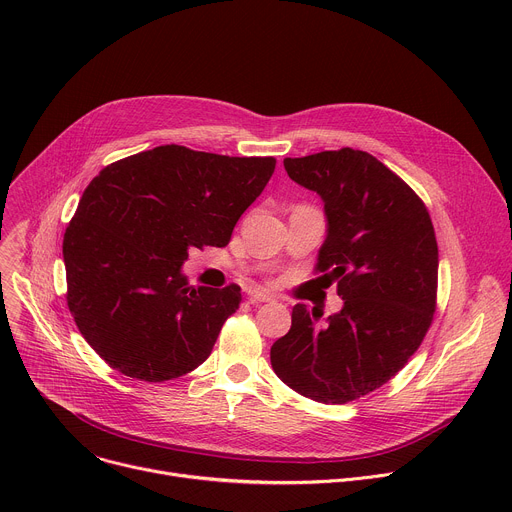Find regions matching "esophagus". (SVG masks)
Instances as JSON below:
<instances>
[{
	"label": "esophagus",
	"instance_id": "1",
	"mask_svg": "<svg viewBox=\"0 0 512 512\" xmlns=\"http://www.w3.org/2000/svg\"><path fill=\"white\" fill-rule=\"evenodd\" d=\"M249 302L251 304H261V302H271L273 298L267 294V291H263V289H257V287H253V289H249Z\"/></svg>",
	"mask_w": 512,
	"mask_h": 512
}]
</instances>
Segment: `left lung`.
<instances>
[{"instance_id":"obj_1","label":"left lung","mask_w":512,"mask_h":512,"mask_svg":"<svg viewBox=\"0 0 512 512\" xmlns=\"http://www.w3.org/2000/svg\"><path fill=\"white\" fill-rule=\"evenodd\" d=\"M283 168L324 202L316 271L338 283L344 306L324 326L322 314L294 306L271 367L304 397L348 403L393 379L431 324L440 265L433 225L419 196L367 152L285 158Z\"/></svg>"}]
</instances>
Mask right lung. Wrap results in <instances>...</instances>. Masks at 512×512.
I'll return each instance as SVG.
<instances>
[{"label": "right lung", "mask_w": 512, "mask_h": 512, "mask_svg": "<svg viewBox=\"0 0 512 512\" xmlns=\"http://www.w3.org/2000/svg\"><path fill=\"white\" fill-rule=\"evenodd\" d=\"M273 170V158L160 145L93 178L64 233L66 300L111 369L162 383L210 356L241 287H192L182 265L192 247L229 245Z\"/></svg>", "instance_id": "1"}]
</instances>
